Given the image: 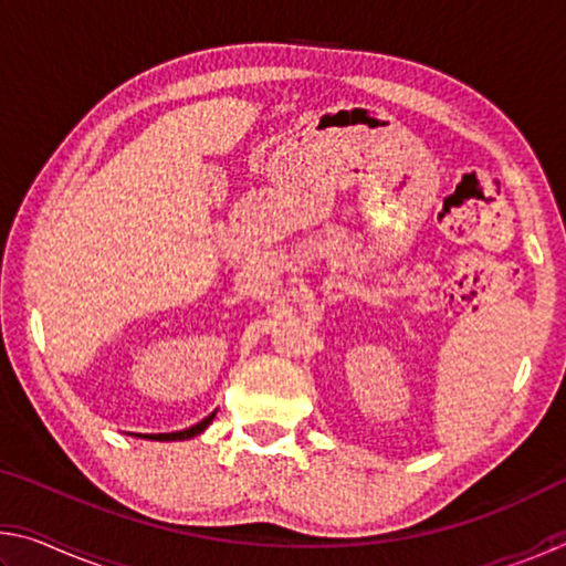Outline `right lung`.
Here are the masks:
<instances>
[{"instance_id":"add662e5","label":"right lung","mask_w":566,"mask_h":566,"mask_svg":"<svg viewBox=\"0 0 566 566\" xmlns=\"http://www.w3.org/2000/svg\"><path fill=\"white\" fill-rule=\"evenodd\" d=\"M214 415H217V411H212V415L205 417L202 421H197L195 427H189V429H181V432H169V434H145V439H157V442H177V439H191V437L202 434L205 429H207L209 424H212Z\"/></svg>"}]
</instances>
